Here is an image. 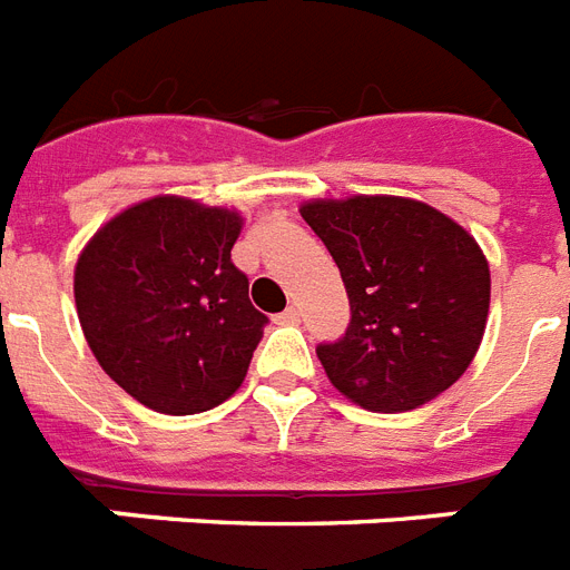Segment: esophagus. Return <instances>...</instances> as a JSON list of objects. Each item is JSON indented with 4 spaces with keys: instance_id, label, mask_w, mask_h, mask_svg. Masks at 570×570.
<instances>
[{
    "instance_id": "esophagus-1",
    "label": "esophagus",
    "mask_w": 570,
    "mask_h": 570,
    "mask_svg": "<svg viewBox=\"0 0 570 570\" xmlns=\"http://www.w3.org/2000/svg\"><path fill=\"white\" fill-rule=\"evenodd\" d=\"M299 321V312L294 306H288L282 314H276V323H285V326H294Z\"/></svg>"
}]
</instances>
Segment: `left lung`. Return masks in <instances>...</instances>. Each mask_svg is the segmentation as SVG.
Masks as SVG:
<instances>
[{"label":"left lung","instance_id":"1","mask_svg":"<svg viewBox=\"0 0 570 570\" xmlns=\"http://www.w3.org/2000/svg\"><path fill=\"white\" fill-rule=\"evenodd\" d=\"M350 297L347 335L317 358L347 400L409 412L468 371L485 335L491 271L468 229L421 199L356 194L308 199Z\"/></svg>","mask_w":570,"mask_h":570}]
</instances>
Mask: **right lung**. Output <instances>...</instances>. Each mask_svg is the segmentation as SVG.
Masks as SVG:
<instances>
[{"instance_id":"add662e5","label":"right lung","mask_w":570,"mask_h":570,"mask_svg":"<svg viewBox=\"0 0 570 570\" xmlns=\"http://www.w3.org/2000/svg\"><path fill=\"white\" fill-rule=\"evenodd\" d=\"M235 208L161 194L122 208L85 244L72 294L88 347L126 394L197 414L240 389L264 332L232 264Z\"/></svg>"}]
</instances>
